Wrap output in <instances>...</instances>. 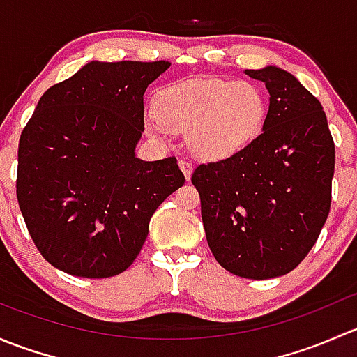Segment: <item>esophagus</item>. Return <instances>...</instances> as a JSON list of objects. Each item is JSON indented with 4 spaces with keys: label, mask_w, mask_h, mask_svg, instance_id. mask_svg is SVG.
Instances as JSON below:
<instances>
[{
    "label": "esophagus",
    "mask_w": 357,
    "mask_h": 357,
    "mask_svg": "<svg viewBox=\"0 0 357 357\" xmlns=\"http://www.w3.org/2000/svg\"><path fill=\"white\" fill-rule=\"evenodd\" d=\"M179 167H181V171H183V174H185V178L190 181V178H192V172H193L192 162L186 160V158H181V160H179Z\"/></svg>",
    "instance_id": "esophagus-1"
}]
</instances>
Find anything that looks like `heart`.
<instances>
[{
    "label": "heart",
    "mask_w": 357,
    "mask_h": 357,
    "mask_svg": "<svg viewBox=\"0 0 357 357\" xmlns=\"http://www.w3.org/2000/svg\"><path fill=\"white\" fill-rule=\"evenodd\" d=\"M152 136L188 135V146L205 160H226L247 149L266 124L268 98L261 86L231 79H188L160 89Z\"/></svg>",
    "instance_id": "heart-1"
}]
</instances>
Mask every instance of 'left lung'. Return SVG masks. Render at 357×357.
<instances>
[{
    "mask_svg": "<svg viewBox=\"0 0 357 357\" xmlns=\"http://www.w3.org/2000/svg\"><path fill=\"white\" fill-rule=\"evenodd\" d=\"M245 72L269 91L262 132L238 155L197 165L192 183L215 261L268 280L297 268L325 226L335 143L321 103L290 72Z\"/></svg>",
    "mask_w": 357,
    "mask_h": 357,
    "instance_id": "8db88e82",
    "label": "left lung"
}]
</instances>
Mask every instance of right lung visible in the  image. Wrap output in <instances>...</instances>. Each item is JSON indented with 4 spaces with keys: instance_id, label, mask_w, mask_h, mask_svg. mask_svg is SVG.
Wrapping results in <instances>:
<instances>
[{
    "instance_id": "1",
    "label": "right lung",
    "mask_w": 357,
    "mask_h": 357,
    "mask_svg": "<svg viewBox=\"0 0 357 357\" xmlns=\"http://www.w3.org/2000/svg\"><path fill=\"white\" fill-rule=\"evenodd\" d=\"M171 62H89L46 89L19 142L17 200L60 271L109 278L138 257L153 212L185 185L176 157L143 162V95Z\"/></svg>"
}]
</instances>
